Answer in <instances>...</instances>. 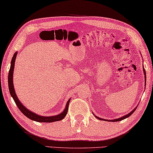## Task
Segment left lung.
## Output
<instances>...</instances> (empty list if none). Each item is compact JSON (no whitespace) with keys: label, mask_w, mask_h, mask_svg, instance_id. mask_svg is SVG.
<instances>
[{"label":"left lung","mask_w":153,"mask_h":153,"mask_svg":"<svg viewBox=\"0 0 153 153\" xmlns=\"http://www.w3.org/2000/svg\"><path fill=\"white\" fill-rule=\"evenodd\" d=\"M143 71H144V78H145V85H146V71H145V70H144V68L143 67ZM137 106L136 107L135 109H134L133 110H132V111H131L130 113H129V114H126V115H125V116H123V117H119V118H117V119H114V120H106V119H102V118H101V117H98V116H95L94 114V116L96 117V118L97 119H98V120H105V121H108V122H117V121H121V120H124V119H125V118H127V117H128L129 116H131V114H133V113L135 111V109H137Z\"/></svg>","instance_id":"1"}]
</instances>
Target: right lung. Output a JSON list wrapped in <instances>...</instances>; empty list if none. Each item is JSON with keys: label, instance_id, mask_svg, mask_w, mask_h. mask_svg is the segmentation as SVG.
Masks as SVG:
<instances>
[{"label": "right lung", "instance_id": "obj_1", "mask_svg": "<svg viewBox=\"0 0 153 153\" xmlns=\"http://www.w3.org/2000/svg\"><path fill=\"white\" fill-rule=\"evenodd\" d=\"M18 52H16L14 53V55L12 57V59L11 61V66L10 69L9 71V75H8V86H9V92H10L11 96H12L14 102H16V105H17L18 109L20 110V111L25 115L26 117H27L28 118H29L32 120L38 122V123H53V122L56 121H59L62 120L66 116L68 110V105L69 102L70 101V98L68 100L65 105V107L63 111L61 113V114L56 115V116H39L38 114H35L34 112L30 111L26 108L25 106L22 105V103L20 102V100L18 99L17 95L15 92V89L13 87V70H14V65H15V62L16 56H17Z\"/></svg>", "mask_w": 153, "mask_h": 153}]
</instances>
